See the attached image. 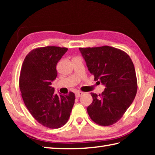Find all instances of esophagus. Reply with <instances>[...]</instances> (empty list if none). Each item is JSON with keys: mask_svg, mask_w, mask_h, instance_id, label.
<instances>
[{"mask_svg": "<svg viewBox=\"0 0 155 155\" xmlns=\"http://www.w3.org/2000/svg\"><path fill=\"white\" fill-rule=\"evenodd\" d=\"M83 92H77V93H76V94H75V96H76V97L77 98H78V97H81L82 95H83Z\"/></svg>", "mask_w": 155, "mask_h": 155, "instance_id": "esophagus-1", "label": "esophagus"}]
</instances>
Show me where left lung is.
I'll return each instance as SVG.
<instances>
[{
  "mask_svg": "<svg viewBox=\"0 0 155 155\" xmlns=\"http://www.w3.org/2000/svg\"><path fill=\"white\" fill-rule=\"evenodd\" d=\"M88 71L95 81L106 88L101 94L91 93L89 117L101 126H110L123 116L137 92L133 62L126 52L109 46L79 48Z\"/></svg>",
  "mask_w": 155,
  "mask_h": 155,
  "instance_id": "8db88e82",
  "label": "left lung"
}]
</instances>
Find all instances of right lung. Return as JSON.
Here are the masks:
<instances>
[{"label": "right lung", "instance_id": "obj_1", "mask_svg": "<svg viewBox=\"0 0 155 155\" xmlns=\"http://www.w3.org/2000/svg\"><path fill=\"white\" fill-rule=\"evenodd\" d=\"M68 48H35L26 56L19 77V88L25 106L39 123L58 128L67 123L75 100L74 93L62 95L51 87L57 76V64Z\"/></svg>", "mask_w": 155, "mask_h": 155}]
</instances>
